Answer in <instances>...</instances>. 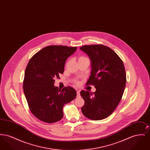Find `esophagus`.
I'll return each mask as SVG.
<instances>
[{"label": "esophagus", "instance_id": "esophagus-1", "mask_svg": "<svg viewBox=\"0 0 150 150\" xmlns=\"http://www.w3.org/2000/svg\"><path fill=\"white\" fill-rule=\"evenodd\" d=\"M76 93H77V97H79V96H80V91H77V92H76Z\"/></svg>", "mask_w": 150, "mask_h": 150}]
</instances>
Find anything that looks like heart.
<instances>
[{"mask_svg": "<svg viewBox=\"0 0 150 150\" xmlns=\"http://www.w3.org/2000/svg\"><path fill=\"white\" fill-rule=\"evenodd\" d=\"M85 58V57H80V58Z\"/></svg>", "mask_w": 150, "mask_h": 150, "instance_id": "heart-1", "label": "heart"}]
</instances>
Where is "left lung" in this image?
Returning a JSON list of instances; mask_svg holds the SVG:
<instances>
[{"instance_id": "left-lung-1", "label": "left lung", "mask_w": 150, "mask_h": 150, "mask_svg": "<svg viewBox=\"0 0 150 150\" xmlns=\"http://www.w3.org/2000/svg\"><path fill=\"white\" fill-rule=\"evenodd\" d=\"M91 61V73L86 85H94V93L81 91L84 100L81 111L87 118L100 120L114 111L123 95L126 73L120 58L114 50L103 45H84L80 48Z\"/></svg>"}]
</instances>
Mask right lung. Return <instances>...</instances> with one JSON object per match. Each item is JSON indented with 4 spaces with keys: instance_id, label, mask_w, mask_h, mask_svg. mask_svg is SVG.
<instances>
[{
    "instance_id": "obj_1",
    "label": "right lung",
    "mask_w": 150,
    "mask_h": 150,
    "mask_svg": "<svg viewBox=\"0 0 150 150\" xmlns=\"http://www.w3.org/2000/svg\"><path fill=\"white\" fill-rule=\"evenodd\" d=\"M77 47L50 45L30 59L25 71L23 89L29 108L40 120L53 123L63 117V107L74 100L76 91L70 86L59 89L54 79L64 72L67 58Z\"/></svg>"
}]
</instances>
